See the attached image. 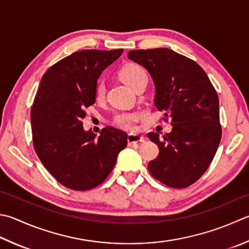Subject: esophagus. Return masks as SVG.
<instances>
[{
	"label": "esophagus",
	"mask_w": 249,
	"mask_h": 249,
	"mask_svg": "<svg viewBox=\"0 0 249 249\" xmlns=\"http://www.w3.org/2000/svg\"><path fill=\"white\" fill-rule=\"evenodd\" d=\"M128 144L129 145H134V144H139L141 142H144V137L140 134H129L128 135Z\"/></svg>",
	"instance_id": "obj_1"
}]
</instances>
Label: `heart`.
Instances as JSON below:
<instances>
[{"mask_svg": "<svg viewBox=\"0 0 249 249\" xmlns=\"http://www.w3.org/2000/svg\"><path fill=\"white\" fill-rule=\"evenodd\" d=\"M119 78L121 81L126 84L129 88L132 89L133 91H137L144 82H147L148 80L147 73L145 71V69L141 67L140 65L133 63L126 64L120 69ZM105 92V83L103 81H98L94 90L95 100H104ZM141 119H142V114H140V112H123V114H119L115 117L114 124L117 126H119V128H123L126 131H133L137 128L135 124Z\"/></svg>", "mask_w": 249, "mask_h": 249, "instance_id": "heart-1", "label": "heart"}]
</instances>
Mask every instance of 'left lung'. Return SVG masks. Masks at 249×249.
I'll list each match as a JSON object with an SVG mask.
<instances>
[{
	"label": "left lung",
	"instance_id": "1",
	"mask_svg": "<svg viewBox=\"0 0 249 249\" xmlns=\"http://www.w3.org/2000/svg\"><path fill=\"white\" fill-rule=\"evenodd\" d=\"M128 58L151 74L154 104L171 118L170 133L147 134L159 148L148 170L170 187L190 186L207 170L221 140L217 92L199 65L172 50L130 51Z\"/></svg>",
	"mask_w": 249,
	"mask_h": 249
}]
</instances>
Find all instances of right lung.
Returning a JSON list of instances; mask_svg holds the SVG:
<instances>
[{
	"label": "right lung",
	"instance_id": "add662e5",
	"mask_svg": "<svg viewBox=\"0 0 249 249\" xmlns=\"http://www.w3.org/2000/svg\"><path fill=\"white\" fill-rule=\"evenodd\" d=\"M123 52H74L41 79L31 108L34 146L43 166L68 189L87 191L100 185L128 143L126 133L114 126L102 129L96 137L82 124L84 109L95 103L97 79Z\"/></svg>",
	"mask_w": 249,
	"mask_h": 249
}]
</instances>
